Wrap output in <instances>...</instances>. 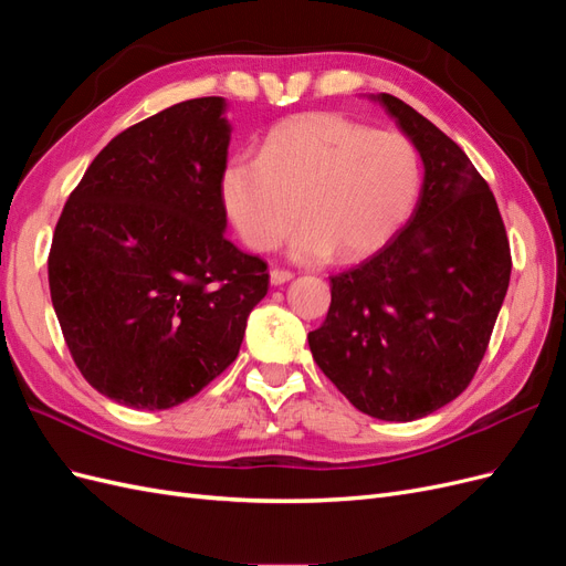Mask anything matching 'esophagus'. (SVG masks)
I'll use <instances>...</instances> for the list:
<instances>
[{
	"instance_id": "34e87169",
	"label": "esophagus",
	"mask_w": 566,
	"mask_h": 566,
	"mask_svg": "<svg viewBox=\"0 0 566 566\" xmlns=\"http://www.w3.org/2000/svg\"><path fill=\"white\" fill-rule=\"evenodd\" d=\"M269 276H271V285H283V283H287L290 279H293L295 273L287 271V269H281V266H273Z\"/></svg>"
}]
</instances>
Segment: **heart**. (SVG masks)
I'll return each mask as SVG.
<instances>
[{
  "mask_svg": "<svg viewBox=\"0 0 566 566\" xmlns=\"http://www.w3.org/2000/svg\"><path fill=\"white\" fill-rule=\"evenodd\" d=\"M422 184L418 146L339 113H310L273 127L260 156H233L221 169V202L243 243L276 248L304 224L290 252L321 262L358 260L399 231Z\"/></svg>",
  "mask_w": 566,
  "mask_h": 566,
  "instance_id": "1",
  "label": "heart"
}]
</instances>
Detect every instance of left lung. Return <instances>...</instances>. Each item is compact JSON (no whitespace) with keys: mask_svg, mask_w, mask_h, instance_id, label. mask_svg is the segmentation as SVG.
<instances>
[{"mask_svg":"<svg viewBox=\"0 0 566 566\" xmlns=\"http://www.w3.org/2000/svg\"><path fill=\"white\" fill-rule=\"evenodd\" d=\"M378 101L418 146L422 191L406 227L331 276V310L310 333V349L361 413L408 422L472 382L512 256L499 202L462 148L401 98Z\"/></svg>","mask_w":566,"mask_h":566,"instance_id":"1","label":"left lung"}]
</instances>
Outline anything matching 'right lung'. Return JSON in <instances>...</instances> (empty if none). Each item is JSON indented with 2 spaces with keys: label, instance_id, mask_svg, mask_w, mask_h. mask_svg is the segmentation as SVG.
Returning a JSON list of instances; mask_svg holds the SVG:
<instances>
[{
  "label": "right lung",
  "instance_id": "obj_1",
  "mask_svg": "<svg viewBox=\"0 0 566 566\" xmlns=\"http://www.w3.org/2000/svg\"><path fill=\"white\" fill-rule=\"evenodd\" d=\"M229 142L221 96L169 106L98 153L56 221L51 304L84 380L117 403L196 397L266 295V262L224 235Z\"/></svg>",
  "mask_w": 566,
  "mask_h": 566
}]
</instances>
